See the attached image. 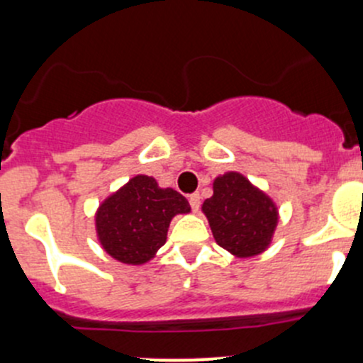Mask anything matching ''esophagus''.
<instances>
[{
	"label": "esophagus",
	"instance_id": "esophagus-1",
	"mask_svg": "<svg viewBox=\"0 0 363 363\" xmlns=\"http://www.w3.org/2000/svg\"><path fill=\"white\" fill-rule=\"evenodd\" d=\"M189 203H190V208H192V211H199L201 208V196L199 194H190L189 196Z\"/></svg>",
	"mask_w": 363,
	"mask_h": 363
}]
</instances>
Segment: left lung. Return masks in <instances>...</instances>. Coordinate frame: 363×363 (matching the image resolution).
<instances>
[{
  "label": "left lung",
  "instance_id": "left-lung-1",
  "mask_svg": "<svg viewBox=\"0 0 363 363\" xmlns=\"http://www.w3.org/2000/svg\"><path fill=\"white\" fill-rule=\"evenodd\" d=\"M203 211L215 241L236 257L262 253L278 223L274 203L239 173L213 182V196L204 201Z\"/></svg>",
  "mask_w": 363,
  "mask_h": 363
}]
</instances>
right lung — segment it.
<instances>
[{"mask_svg":"<svg viewBox=\"0 0 363 363\" xmlns=\"http://www.w3.org/2000/svg\"><path fill=\"white\" fill-rule=\"evenodd\" d=\"M189 211L180 192L160 189L152 177L138 174L101 204L96 230L104 252L115 260L140 265L166 242L171 218Z\"/></svg>","mask_w":363,"mask_h":363,"instance_id":"add662e5","label":"right lung"}]
</instances>
